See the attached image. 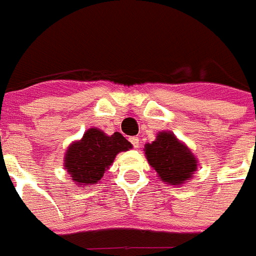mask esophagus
Wrapping results in <instances>:
<instances>
[{"instance_id": "1", "label": "esophagus", "mask_w": 256, "mask_h": 256, "mask_svg": "<svg viewBox=\"0 0 256 256\" xmlns=\"http://www.w3.org/2000/svg\"><path fill=\"white\" fill-rule=\"evenodd\" d=\"M130 142L133 144L134 148H138V146H140L138 137H130Z\"/></svg>"}]
</instances>
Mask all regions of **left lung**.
<instances>
[{
    "mask_svg": "<svg viewBox=\"0 0 256 256\" xmlns=\"http://www.w3.org/2000/svg\"><path fill=\"white\" fill-rule=\"evenodd\" d=\"M145 156L163 182L174 186L192 178L198 160L188 146L170 132H160L150 144H145Z\"/></svg>",
    "mask_w": 256,
    "mask_h": 256,
    "instance_id": "left-lung-1",
    "label": "left lung"
}]
</instances>
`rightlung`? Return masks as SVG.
<instances>
[{"instance_id":"1","label":"right lung","mask_w":256,"mask_h":256,"mask_svg":"<svg viewBox=\"0 0 256 256\" xmlns=\"http://www.w3.org/2000/svg\"><path fill=\"white\" fill-rule=\"evenodd\" d=\"M133 145L120 133L106 136L100 128H89L84 137L68 146L64 167L78 185H92L100 181L119 152Z\"/></svg>"}]
</instances>
